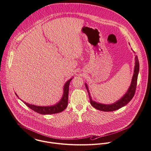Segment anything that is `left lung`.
<instances>
[{"label":"left lung","mask_w":151,"mask_h":151,"mask_svg":"<svg viewBox=\"0 0 151 151\" xmlns=\"http://www.w3.org/2000/svg\"><path fill=\"white\" fill-rule=\"evenodd\" d=\"M133 52H134V53H135L134 50ZM135 66H134V74L132 76L131 85L129 88L128 89V91L123 95V96H122L119 100L116 101L114 103L111 104H104L97 102L92 100V98L91 96V93L89 92L88 85L86 83H85L86 89L87 90V92L89 96L90 103L93 107H94L95 109L99 111H102L104 112H111V111L118 110L125 106L131 101V100L132 99L135 93V90H136L137 84V80H138V76L139 71V63L138 58L136 55H135Z\"/></svg>","instance_id":"8db88e82"}]
</instances>
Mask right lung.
Here are the masks:
<instances>
[{
	"label": "right lung",
	"mask_w": 151,
	"mask_h": 151,
	"mask_svg": "<svg viewBox=\"0 0 151 151\" xmlns=\"http://www.w3.org/2000/svg\"><path fill=\"white\" fill-rule=\"evenodd\" d=\"M73 79V77L69 79L68 81L66 82L63 86V95L61 99L53 105L50 106H37L32 104H30L27 103L21 99L19 98L16 93L15 92L16 95L19 98L27 107L30 108L32 110L35 111L42 115H50L54 114H58L62 112L63 110L66 109L68 106V94H69V88L70 81Z\"/></svg>",
	"instance_id": "obj_1"
}]
</instances>
